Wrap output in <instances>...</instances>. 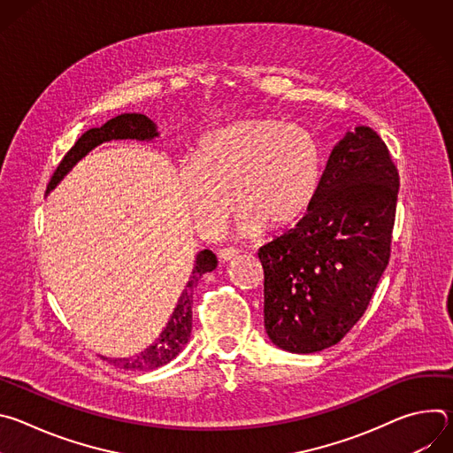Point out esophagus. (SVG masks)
<instances>
[{"instance_id": "1", "label": "esophagus", "mask_w": 453, "mask_h": 453, "mask_svg": "<svg viewBox=\"0 0 453 453\" xmlns=\"http://www.w3.org/2000/svg\"><path fill=\"white\" fill-rule=\"evenodd\" d=\"M217 254H219V260L220 262H231L233 257L238 256V250L233 249V247H224V249H219Z\"/></svg>"}]
</instances>
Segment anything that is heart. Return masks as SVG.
I'll return each instance as SVG.
<instances>
[{
    "mask_svg": "<svg viewBox=\"0 0 453 453\" xmlns=\"http://www.w3.org/2000/svg\"><path fill=\"white\" fill-rule=\"evenodd\" d=\"M322 175L325 152L308 128L267 116L204 134L196 157L177 170L189 217L204 236L222 233L233 204L240 234L296 222L313 203Z\"/></svg>",
    "mask_w": 453,
    "mask_h": 453,
    "instance_id": "1",
    "label": "heart"
}]
</instances>
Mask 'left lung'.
I'll return each instance as SVG.
<instances>
[{"mask_svg": "<svg viewBox=\"0 0 453 453\" xmlns=\"http://www.w3.org/2000/svg\"><path fill=\"white\" fill-rule=\"evenodd\" d=\"M400 175L371 127L334 147L304 217L257 250L269 339L290 353L322 351L357 325L389 264Z\"/></svg>", "mask_w": 453, "mask_h": 453, "instance_id": "1", "label": "left lung"}]
</instances>
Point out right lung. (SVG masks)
<instances>
[{
	"mask_svg": "<svg viewBox=\"0 0 453 453\" xmlns=\"http://www.w3.org/2000/svg\"><path fill=\"white\" fill-rule=\"evenodd\" d=\"M157 127L156 123L147 118L145 114L138 112H125L119 114L102 127L89 128L84 133L77 143L64 156V159L58 163L57 170L53 172L46 193H50L62 179L66 175L82 157H86L95 147L111 142V140H138V142H150L157 138ZM217 267V256L204 249L196 256V267L191 271V276L184 287V290L179 296V301L165 325L163 332L157 335V339L142 353L128 357V358H112L111 364L118 365L119 369L127 371H152L157 369L170 360H173L180 349L186 346L189 334H191V304H193V290H196L199 280L203 274L211 273ZM107 360L105 357H102Z\"/></svg>",
	"mask_w": 453,
	"mask_h": 453,
	"instance_id": "add662e5",
	"label": "right lung"
}]
</instances>
